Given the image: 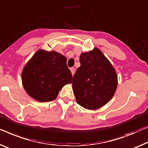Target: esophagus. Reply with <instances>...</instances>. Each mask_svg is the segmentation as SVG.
Returning a JSON list of instances; mask_svg holds the SVG:
<instances>
[{
  "label": "esophagus",
  "instance_id": "1",
  "mask_svg": "<svg viewBox=\"0 0 148 148\" xmlns=\"http://www.w3.org/2000/svg\"><path fill=\"white\" fill-rule=\"evenodd\" d=\"M70 70H71V71L72 75L73 76V75H74V74H75V68L72 67V68H71V69H70Z\"/></svg>",
  "mask_w": 148,
  "mask_h": 148
}]
</instances>
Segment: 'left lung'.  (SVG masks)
Segmentation results:
<instances>
[{
    "instance_id": "8db88e82",
    "label": "left lung",
    "mask_w": 148,
    "mask_h": 148,
    "mask_svg": "<svg viewBox=\"0 0 148 148\" xmlns=\"http://www.w3.org/2000/svg\"><path fill=\"white\" fill-rule=\"evenodd\" d=\"M80 63L71 82L77 103L88 110L103 107L116 90L118 76L115 69L97 47L82 53Z\"/></svg>"
}]
</instances>
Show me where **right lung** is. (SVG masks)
Masks as SVG:
<instances>
[{
  "instance_id": "1",
  "label": "right lung",
  "mask_w": 148,
  "mask_h": 148,
  "mask_svg": "<svg viewBox=\"0 0 148 148\" xmlns=\"http://www.w3.org/2000/svg\"><path fill=\"white\" fill-rule=\"evenodd\" d=\"M21 75L27 94L40 103L55 100L63 86L71 83L73 78L64 56L42 49L29 59Z\"/></svg>"
}]
</instances>
